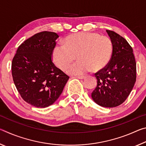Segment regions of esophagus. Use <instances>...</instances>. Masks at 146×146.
<instances>
[{
    "mask_svg": "<svg viewBox=\"0 0 146 146\" xmlns=\"http://www.w3.org/2000/svg\"><path fill=\"white\" fill-rule=\"evenodd\" d=\"M76 78H77L78 79H84L86 78L85 76H76Z\"/></svg>",
    "mask_w": 146,
    "mask_h": 146,
    "instance_id": "obj_1",
    "label": "esophagus"
}]
</instances>
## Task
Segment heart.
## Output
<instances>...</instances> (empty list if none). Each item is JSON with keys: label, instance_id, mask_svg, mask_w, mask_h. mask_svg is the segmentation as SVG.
<instances>
[{"label": "heart", "instance_id": "heart-1", "mask_svg": "<svg viewBox=\"0 0 146 146\" xmlns=\"http://www.w3.org/2000/svg\"><path fill=\"white\" fill-rule=\"evenodd\" d=\"M113 47L106 36L95 33H78L66 37L64 45H56L53 49L52 60L62 70H65L77 56L79 60L66 69L70 75H83L93 70H103L111 58Z\"/></svg>", "mask_w": 146, "mask_h": 146}]
</instances>
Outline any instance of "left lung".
I'll use <instances>...</instances> for the list:
<instances>
[{
	"label": "left lung",
	"instance_id": "1",
	"mask_svg": "<svg viewBox=\"0 0 146 146\" xmlns=\"http://www.w3.org/2000/svg\"><path fill=\"white\" fill-rule=\"evenodd\" d=\"M106 31L113 44L112 56L108 65L95 74L97 86L91 97L102 107L114 108L122 104L132 91L137 66L133 49L127 40L114 31Z\"/></svg>",
	"mask_w": 146,
	"mask_h": 146
}]
</instances>
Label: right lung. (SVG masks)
Listing matches in <instances>:
<instances>
[{"label": "right lung", "mask_w": 146, "mask_h": 146, "mask_svg": "<svg viewBox=\"0 0 146 146\" xmlns=\"http://www.w3.org/2000/svg\"><path fill=\"white\" fill-rule=\"evenodd\" d=\"M58 36L51 31L34 35L19 46L12 60L17 90L24 101L36 108L52 105L70 78L51 60Z\"/></svg>", "instance_id": "1"}]
</instances>
